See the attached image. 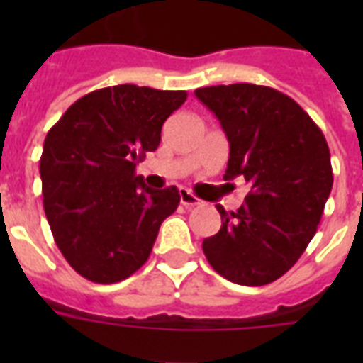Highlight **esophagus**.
<instances>
[{"label":"esophagus","mask_w":363,"mask_h":363,"mask_svg":"<svg viewBox=\"0 0 363 363\" xmlns=\"http://www.w3.org/2000/svg\"><path fill=\"white\" fill-rule=\"evenodd\" d=\"M181 203L184 205V207H198V205H201L203 201L199 198H196L190 190H186V188H181Z\"/></svg>","instance_id":"34e87169"}]
</instances>
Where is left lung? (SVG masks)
Here are the masks:
<instances>
[{
  "instance_id": "1",
  "label": "left lung",
  "mask_w": 363,
  "mask_h": 363,
  "mask_svg": "<svg viewBox=\"0 0 363 363\" xmlns=\"http://www.w3.org/2000/svg\"><path fill=\"white\" fill-rule=\"evenodd\" d=\"M230 141L224 179L250 186L238 211L220 205L222 226L203 239L213 269L242 286L282 277L320 224L333 173L322 130L286 94L248 82L196 90Z\"/></svg>"
}]
</instances>
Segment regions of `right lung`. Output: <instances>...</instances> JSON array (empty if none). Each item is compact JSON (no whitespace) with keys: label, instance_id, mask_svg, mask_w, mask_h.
Instances as JSON below:
<instances>
[{"label":"right lung","instance_id":"1","mask_svg":"<svg viewBox=\"0 0 363 363\" xmlns=\"http://www.w3.org/2000/svg\"><path fill=\"white\" fill-rule=\"evenodd\" d=\"M186 96L135 84L101 88L48 130L39 160L43 207L60 252L88 281L113 284L133 275L179 207L177 186L147 188L135 165L158 148L162 125Z\"/></svg>","mask_w":363,"mask_h":363}]
</instances>
